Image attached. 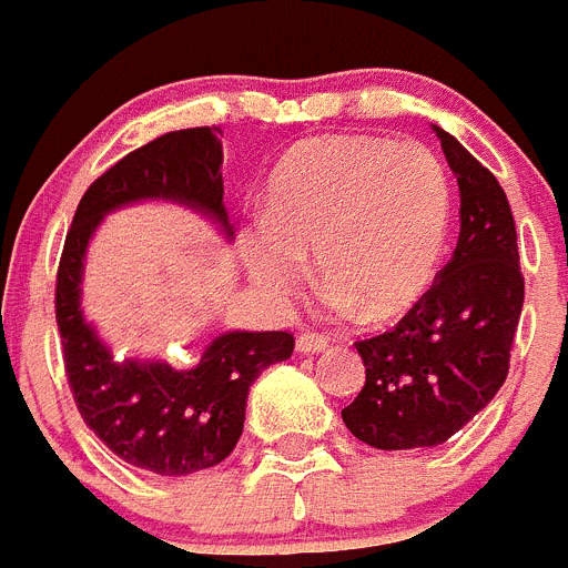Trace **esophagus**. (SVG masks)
<instances>
[{
    "mask_svg": "<svg viewBox=\"0 0 568 568\" xmlns=\"http://www.w3.org/2000/svg\"><path fill=\"white\" fill-rule=\"evenodd\" d=\"M328 347V339L322 334H300L296 336V351L300 354H322Z\"/></svg>",
    "mask_w": 568,
    "mask_h": 568,
    "instance_id": "esophagus-1",
    "label": "esophagus"
}]
</instances>
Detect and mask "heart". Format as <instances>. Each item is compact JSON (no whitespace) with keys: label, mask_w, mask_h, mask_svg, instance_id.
Masks as SVG:
<instances>
[{"label":"heart","mask_w":568,"mask_h":568,"mask_svg":"<svg viewBox=\"0 0 568 568\" xmlns=\"http://www.w3.org/2000/svg\"><path fill=\"white\" fill-rule=\"evenodd\" d=\"M449 178L416 141L325 135L296 144L268 186V226L248 243L254 285L294 294L316 254L339 308L367 322L405 314L430 288L449 229Z\"/></svg>","instance_id":"heart-1"}]
</instances>
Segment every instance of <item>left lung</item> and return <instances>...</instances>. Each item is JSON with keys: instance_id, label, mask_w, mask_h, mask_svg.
<instances>
[{"instance_id": "1", "label": "left lung", "mask_w": 568, "mask_h": 568, "mask_svg": "<svg viewBox=\"0 0 568 568\" xmlns=\"http://www.w3.org/2000/svg\"><path fill=\"white\" fill-rule=\"evenodd\" d=\"M436 135L462 192L456 252L390 331L354 342L365 387L342 422L379 449L436 447L473 422L507 382L524 308L507 192L456 138Z\"/></svg>"}]
</instances>
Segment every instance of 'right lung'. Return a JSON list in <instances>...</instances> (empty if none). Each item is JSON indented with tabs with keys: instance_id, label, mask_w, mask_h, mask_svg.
I'll return each instance as SVG.
<instances>
[{
	"instance_id": "1",
	"label": "right lung",
	"mask_w": 568,
	"mask_h": 568,
	"mask_svg": "<svg viewBox=\"0 0 568 568\" xmlns=\"http://www.w3.org/2000/svg\"><path fill=\"white\" fill-rule=\"evenodd\" d=\"M217 132V126L166 132L95 178L75 209L55 274L61 356L81 418L121 462L170 478L201 473L232 453L246 422L248 387L265 367L294 354V336L232 331L217 336L189 371L166 362H115L81 316V268L101 217L144 197L201 209L232 234Z\"/></svg>"
}]
</instances>
